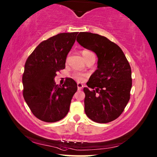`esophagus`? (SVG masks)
Listing matches in <instances>:
<instances>
[{
	"label": "esophagus",
	"instance_id": "1",
	"mask_svg": "<svg viewBox=\"0 0 157 157\" xmlns=\"http://www.w3.org/2000/svg\"><path fill=\"white\" fill-rule=\"evenodd\" d=\"M78 90H81L82 88H83V84H81V83H78Z\"/></svg>",
	"mask_w": 157,
	"mask_h": 157
}]
</instances>
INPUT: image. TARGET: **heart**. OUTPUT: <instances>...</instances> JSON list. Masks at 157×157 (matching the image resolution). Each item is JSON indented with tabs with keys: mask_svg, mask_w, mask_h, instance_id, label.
Masks as SVG:
<instances>
[{
	"mask_svg": "<svg viewBox=\"0 0 157 157\" xmlns=\"http://www.w3.org/2000/svg\"><path fill=\"white\" fill-rule=\"evenodd\" d=\"M82 54H83V56L84 59L88 57V56L91 55V54H93L92 52H90V51H84L83 52H82ZM85 75L83 73H73V77L74 78H75L76 80H78V82H82L84 81V78H85Z\"/></svg>",
	"mask_w": 157,
	"mask_h": 157,
	"instance_id": "1",
	"label": "heart"
}]
</instances>
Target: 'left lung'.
Here are the masks:
<instances>
[{
	"label": "left lung",
	"mask_w": 157,
	"mask_h": 157,
	"mask_svg": "<svg viewBox=\"0 0 157 157\" xmlns=\"http://www.w3.org/2000/svg\"><path fill=\"white\" fill-rule=\"evenodd\" d=\"M78 43L96 53L98 69L84 88V110L97 123H108L118 118L129 101L132 87L131 68L121 48L96 33L80 32Z\"/></svg>",
	"instance_id": "obj_1"
}]
</instances>
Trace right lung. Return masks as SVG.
<instances>
[{
	"label": "right lung",
	"instance_id": "obj_1",
	"mask_svg": "<svg viewBox=\"0 0 157 157\" xmlns=\"http://www.w3.org/2000/svg\"><path fill=\"white\" fill-rule=\"evenodd\" d=\"M78 32L61 33L40 43L25 64L23 97L33 115L45 122L63 119L69 110L78 85L67 78L62 86L56 84V73L65 68L68 53Z\"/></svg>",
	"mask_w": 157,
	"mask_h": 157
}]
</instances>
